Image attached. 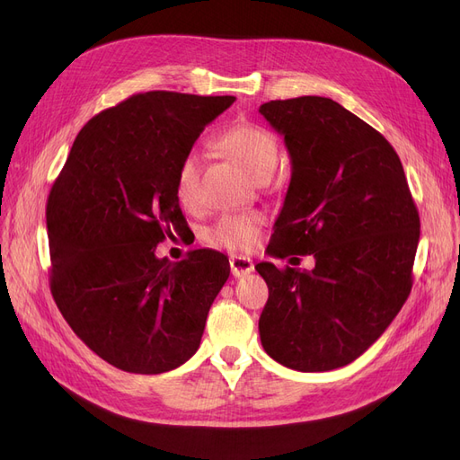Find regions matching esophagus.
<instances>
[{
  "mask_svg": "<svg viewBox=\"0 0 460 460\" xmlns=\"http://www.w3.org/2000/svg\"><path fill=\"white\" fill-rule=\"evenodd\" d=\"M230 268H232L234 278H243V276H247V274L255 270V264H252V261L249 257L234 255V257H230Z\"/></svg>",
  "mask_w": 460,
  "mask_h": 460,
  "instance_id": "1",
  "label": "esophagus"
}]
</instances>
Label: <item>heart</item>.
Instances as JSON below:
<instances>
[{"label": "heart", "instance_id": "obj_1", "mask_svg": "<svg viewBox=\"0 0 460 460\" xmlns=\"http://www.w3.org/2000/svg\"><path fill=\"white\" fill-rule=\"evenodd\" d=\"M215 146L226 154L230 160L243 167L249 175L261 181L272 177L279 160V145L272 131L259 123L240 121L230 125L215 138ZM199 154L186 150L175 171V190L182 205H192L198 198ZM264 223L261 213H226L209 230V242L234 252L255 247L259 232Z\"/></svg>", "mask_w": 460, "mask_h": 460}]
</instances>
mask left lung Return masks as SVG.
Returning <instances> with one entry per match:
<instances>
[{"label": "left lung", "instance_id": "obj_1", "mask_svg": "<svg viewBox=\"0 0 460 460\" xmlns=\"http://www.w3.org/2000/svg\"><path fill=\"white\" fill-rule=\"evenodd\" d=\"M259 112L291 155L268 251L315 259L314 270L255 266L268 285L261 342L289 369H337L383 335L411 293L417 205L390 142L339 102L298 97Z\"/></svg>", "mask_w": 460, "mask_h": 460}]
</instances>
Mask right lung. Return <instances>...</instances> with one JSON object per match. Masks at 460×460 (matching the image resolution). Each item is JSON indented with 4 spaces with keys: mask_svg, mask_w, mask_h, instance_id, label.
<instances>
[{
    "mask_svg": "<svg viewBox=\"0 0 460 460\" xmlns=\"http://www.w3.org/2000/svg\"><path fill=\"white\" fill-rule=\"evenodd\" d=\"M234 101L137 93L84 125L51 188L53 298L75 335L121 371L160 375L192 358L230 276L218 251L171 262L155 247L186 225L179 160Z\"/></svg>",
    "mask_w": 460,
    "mask_h": 460,
    "instance_id": "right-lung-1",
    "label": "right lung"
}]
</instances>
